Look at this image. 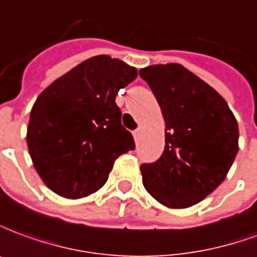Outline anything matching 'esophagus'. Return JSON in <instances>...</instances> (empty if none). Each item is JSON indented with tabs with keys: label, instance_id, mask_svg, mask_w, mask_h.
<instances>
[{
	"label": "esophagus",
	"instance_id": "1",
	"mask_svg": "<svg viewBox=\"0 0 257 257\" xmlns=\"http://www.w3.org/2000/svg\"><path fill=\"white\" fill-rule=\"evenodd\" d=\"M133 136H134V140L137 141L138 138H140V136H141V130H140V128H137V130H134V133H133Z\"/></svg>",
	"mask_w": 257,
	"mask_h": 257
}]
</instances>
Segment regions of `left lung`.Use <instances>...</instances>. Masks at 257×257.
Listing matches in <instances>:
<instances>
[{"label": "left lung", "mask_w": 257, "mask_h": 257, "mask_svg": "<svg viewBox=\"0 0 257 257\" xmlns=\"http://www.w3.org/2000/svg\"><path fill=\"white\" fill-rule=\"evenodd\" d=\"M165 119V151L141 165L145 190L172 209L196 205L224 181L238 152V123L217 91L178 63L140 70Z\"/></svg>", "instance_id": "1"}]
</instances>
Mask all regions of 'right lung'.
<instances>
[{"label": "right lung", "instance_id": "add662e5", "mask_svg": "<svg viewBox=\"0 0 257 257\" xmlns=\"http://www.w3.org/2000/svg\"><path fill=\"white\" fill-rule=\"evenodd\" d=\"M137 69L108 55L92 56L45 88L33 105L27 147L44 184L79 199L106 183L119 155L136 148L114 99Z\"/></svg>", "mask_w": 257, "mask_h": 257}]
</instances>
